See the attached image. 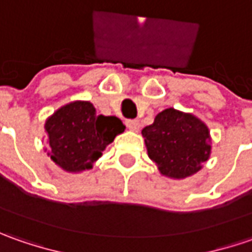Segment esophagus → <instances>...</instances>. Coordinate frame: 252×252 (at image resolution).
<instances>
[{"mask_svg": "<svg viewBox=\"0 0 252 252\" xmlns=\"http://www.w3.org/2000/svg\"><path fill=\"white\" fill-rule=\"evenodd\" d=\"M126 126L133 131H137L140 129V122L137 121V119H127L126 121Z\"/></svg>", "mask_w": 252, "mask_h": 252, "instance_id": "obj_1", "label": "esophagus"}]
</instances>
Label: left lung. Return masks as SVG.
Here are the masks:
<instances>
[{
    "instance_id": "1",
    "label": "left lung",
    "mask_w": 252,
    "mask_h": 252,
    "mask_svg": "<svg viewBox=\"0 0 252 252\" xmlns=\"http://www.w3.org/2000/svg\"><path fill=\"white\" fill-rule=\"evenodd\" d=\"M141 134L149 157L168 178H188L210 157L208 126L190 113L164 109Z\"/></svg>"
}]
</instances>
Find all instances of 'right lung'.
Masks as SVG:
<instances>
[{
	"label": "right lung",
	"instance_id": "1",
	"mask_svg": "<svg viewBox=\"0 0 252 252\" xmlns=\"http://www.w3.org/2000/svg\"><path fill=\"white\" fill-rule=\"evenodd\" d=\"M44 130L47 156L67 172H81L92 168L106 146L125 131V125L116 116L96 115L91 102L74 101L54 112Z\"/></svg>",
	"mask_w": 252,
	"mask_h": 252
}]
</instances>
